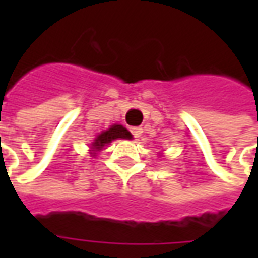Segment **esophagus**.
<instances>
[{
	"label": "esophagus",
	"instance_id": "esophagus-1",
	"mask_svg": "<svg viewBox=\"0 0 258 258\" xmlns=\"http://www.w3.org/2000/svg\"><path fill=\"white\" fill-rule=\"evenodd\" d=\"M131 133H133L135 138H140L141 134H142V128L141 127H134V128H131Z\"/></svg>",
	"mask_w": 258,
	"mask_h": 258
}]
</instances>
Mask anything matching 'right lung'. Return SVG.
<instances>
[{
    "label": "right lung",
    "mask_w": 258,
    "mask_h": 258,
    "mask_svg": "<svg viewBox=\"0 0 258 258\" xmlns=\"http://www.w3.org/2000/svg\"><path fill=\"white\" fill-rule=\"evenodd\" d=\"M118 138H121V140H131L133 135H131V133L125 127L120 125V124H114L110 128H107L106 131H102L101 134L96 135L94 142L91 144V151H92L91 155L95 156L96 152L102 151L107 144H110L112 141L118 140Z\"/></svg>",
    "instance_id": "add662e5"
}]
</instances>
